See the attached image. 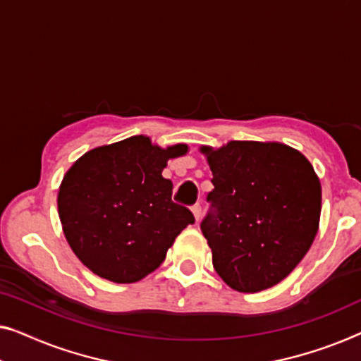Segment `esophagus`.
Listing matches in <instances>:
<instances>
[{
    "instance_id": "esophagus-1",
    "label": "esophagus",
    "mask_w": 361,
    "mask_h": 361,
    "mask_svg": "<svg viewBox=\"0 0 361 361\" xmlns=\"http://www.w3.org/2000/svg\"><path fill=\"white\" fill-rule=\"evenodd\" d=\"M191 211H192V215H195L196 222H199V220H201V215H202V209H201V206H199V204H195V206L191 207Z\"/></svg>"
}]
</instances>
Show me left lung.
<instances>
[{
	"instance_id": "8db88e82",
	"label": "left lung",
	"mask_w": 361,
	"mask_h": 361,
	"mask_svg": "<svg viewBox=\"0 0 361 361\" xmlns=\"http://www.w3.org/2000/svg\"><path fill=\"white\" fill-rule=\"evenodd\" d=\"M212 171L215 214L201 230L222 281L241 293L277 285L313 245L321 181L300 150L277 141L201 146Z\"/></svg>"
}]
</instances>
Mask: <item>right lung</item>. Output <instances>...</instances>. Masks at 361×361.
<instances>
[{
	"mask_svg": "<svg viewBox=\"0 0 361 361\" xmlns=\"http://www.w3.org/2000/svg\"><path fill=\"white\" fill-rule=\"evenodd\" d=\"M186 144L160 147L133 136L85 152L63 176L58 215L68 245L95 276L133 283L154 272L183 228L190 209L171 201L166 162Z\"/></svg>",
	"mask_w": 361,
	"mask_h": 361,
	"instance_id": "obj_1",
	"label": "right lung"
}]
</instances>
